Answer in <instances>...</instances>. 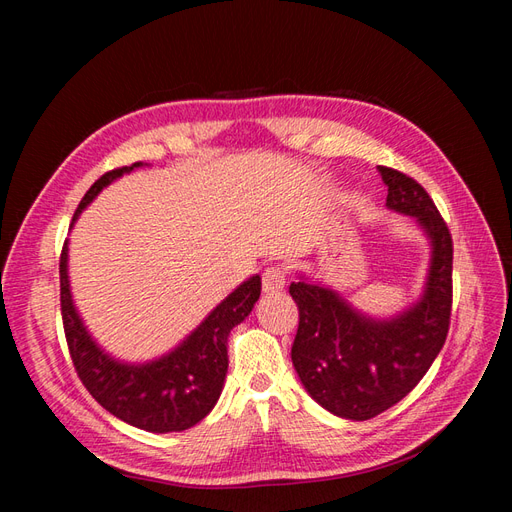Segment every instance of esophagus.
<instances>
[{
	"mask_svg": "<svg viewBox=\"0 0 512 512\" xmlns=\"http://www.w3.org/2000/svg\"><path fill=\"white\" fill-rule=\"evenodd\" d=\"M286 284V269L282 265H271L262 273V292L273 294L280 292Z\"/></svg>",
	"mask_w": 512,
	"mask_h": 512,
	"instance_id": "obj_1",
	"label": "esophagus"
}]
</instances>
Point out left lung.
Wrapping results in <instances>:
<instances>
[{"mask_svg":"<svg viewBox=\"0 0 512 512\" xmlns=\"http://www.w3.org/2000/svg\"><path fill=\"white\" fill-rule=\"evenodd\" d=\"M380 175L389 185L386 207L412 215L431 239L423 299L395 320L376 322L356 314L329 288L290 284L299 307L292 365L322 408L350 421H367L404 399L436 361L451 327V230L416 179L389 166H380Z\"/></svg>","mask_w":512,"mask_h":512,"instance_id":"left-lung-1","label":"left lung"}]
</instances>
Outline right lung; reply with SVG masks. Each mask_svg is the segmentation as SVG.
<instances>
[{"mask_svg":"<svg viewBox=\"0 0 512 512\" xmlns=\"http://www.w3.org/2000/svg\"><path fill=\"white\" fill-rule=\"evenodd\" d=\"M136 166H141V162L104 173L76 207L72 224L102 188ZM260 288V277H250L228 294L177 350L147 365H123L94 344L72 305L68 241L61 247L59 258L61 320L76 374L104 410L153 433L190 429L211 412L228 371V333L252 312Z\"/></svg>","mask_w":512,"mask_h":512,"instance_id":"obj_1","label":"right lung"}]
</instances>
